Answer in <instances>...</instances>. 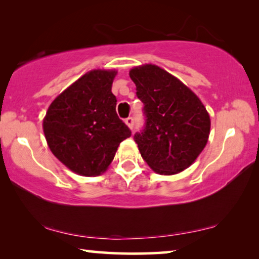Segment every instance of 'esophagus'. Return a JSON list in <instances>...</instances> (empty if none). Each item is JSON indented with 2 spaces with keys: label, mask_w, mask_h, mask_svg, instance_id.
Wrapping results in <instances>:
<instances>
[{
  "label": "esophagus",
  "mask_w": 259,
  "mask_h": 259,
  "mask_svg": "<svg viewBox=\"0 0 259 259\" xmlns=\"http://www.w3.org/2000/svg\"><path fill=\"white\" fill-rule=\"evenodd\" d=\"M125 123L130 127L131 130H132L133 128V125H134V120H133L132 116H128V118L125 119Z\"/></svg>",
  "instance_id": "1"
}]
</instances>
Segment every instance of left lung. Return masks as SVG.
<instances>
[{"label": "left lung", "instance_id": "1", "mask_svg": "<svg viewBox=\"0 0 259 259\" xmlns=\"http://www.w3.org/2000/svg\"><path fill=\"white\" fill-rule=\"evenodd\" d=\"M144 104L145 126L134 134L140 154L159 175H176L192 165L210 134V115L199 98L155 65L130 70Z\"/></svg>", "mask_w": 259, "mask_h": 259}]
</instances>
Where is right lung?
<instances>
[{
	"label": "right lung",
	"instance_id": "right-lung-1",
	"mask_svg": "<svg viewBox=\"0 0 259 259\" xmlns=\"http://www.w3.org/2000/svg\"><path fill=\"white\" fill-rule=\"evenodd\" d=\"M115 70H91L49 106L44 132L52 153L84 177L104 173L131 130L116 114L112 93Z\"/></svg>",
	"mask_w": 259,
	"mask_h": 259
}]
</instances>
